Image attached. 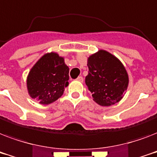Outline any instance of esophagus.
I'll use <instances>...</instances> for the list:
<instances>
[{
	"instance_id": "34e87169",
	"label": "esophagus",
	"mask_w": 157,
	"mask_h": 157,
	"mask_svg": "<svg viewBox=\"0 0 157 157\" xmlns=\"http://www.w3.org/2000/svg\"><path fill=\"white\" fill-rule=\"evenodd\" d=\"M76 81H80V82H83L84 79H83V77H82V76H78V77L76 78Z\"/></svg>"
}]
</instances>
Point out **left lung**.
<instances>
[{"label":"left lung","instance_id":"left-lung-1","mask_svg":"<svg viewBox=\"0 0 157 157\" xmlns=\"http://www.w3.org/2000/svg\"><path fill=\"white\" fill-rule=\"evenodd\" d=\"M86 84L93 100L109 107L121 100L129 85V76L122 63L111 53L100 50L88 58Z\"/></svg>","mask_w":157,"mask_h":157}]
</instances>
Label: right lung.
I'll return each mask as SVG.
<instances>
[{"label": "right lung", "mask_w": 157, "mask_h": 157, "mask_svg": "<svg viewBox=\"0 0 157 157\" xmlns=\"http://www.w3.org/2000/svg\"><path fill=\"white\" fill-rule=\"evenodd\" d=\"M69 68L57 53L44 54L32 67L27 78L30 97L48 105L59 99L68 86Z\"/></svg>", "instance_id": "right-lung-1"}]
</instances>
